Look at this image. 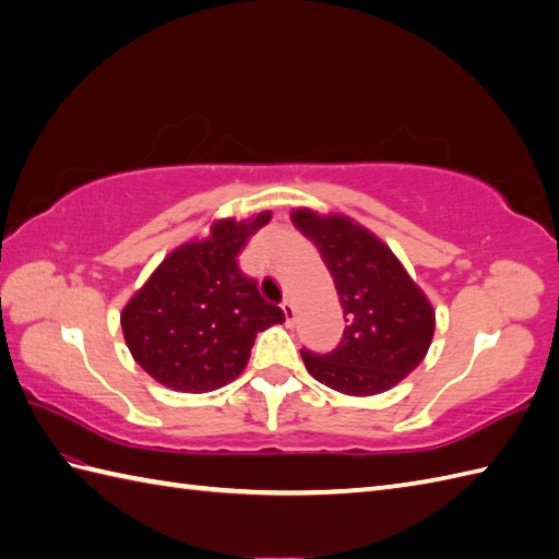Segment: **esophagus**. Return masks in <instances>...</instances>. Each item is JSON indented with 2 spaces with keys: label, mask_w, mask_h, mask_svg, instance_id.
Listing matches in <instances>:
<instances>
[{
  "label": "esophagus",
  "mask_w": 559,
  "mask_h": 559,
  "mask_svg": "<svg viewBox=\"0 0 559 559\" xmlns=\"http://www.w3.org/2000/svg\"><path fill=\"white\" fill-rule=\"evenodd\" d=\"M281 310H283V314H286V324H293L295 322V305H293V300H283V305H281Z\"/></svg>",
  "instance_id": "esophagus-1"
}]
</instances>
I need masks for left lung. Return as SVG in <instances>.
Segmentation results:
<instances>
[{
	"label": "left lung",
	"mask_w": 559,
	"mask_h": 559,
	"mask_svg": "<svg viewBox=\"0 0 559 559\" xmlns=\"http://www.w3.org/2000/svg\"><path fill=\"white\" fill-rule=\"evenodd\" d=\"M290 221L317 245L346 317L334 350H302L307 372L348 396H374L396 386L430 350L432 302L389 245L358 221L312 209H295Z\"/></svg>",
	"instance_id": "8db88e82"
}]
</instances>
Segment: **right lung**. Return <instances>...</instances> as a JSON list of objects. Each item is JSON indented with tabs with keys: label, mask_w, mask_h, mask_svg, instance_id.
Segmentation results:
<instances>
[{
	"label": "right lung",
	"mask_w": 559,
	"mask_h": 559,
	"mask_svg": "<svg viewBox=\"0 0 559 559\" xmlns=\"http://www.w3.org/2000/svg\"><path fill=\"white\" fill-rule=\"evenodd\" d=\"M271 221L218 218L165 257L120 314L132 358L158 384L182 394L221 389L247 367L259 331L283 322L237 266L247 237Z\"/></svg>",
	"instance_id": "1"
}]
</instances>
